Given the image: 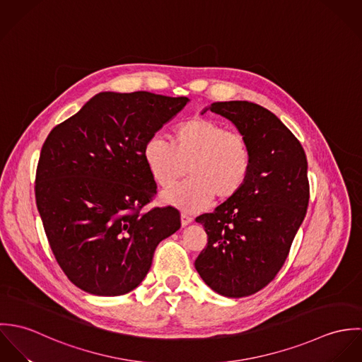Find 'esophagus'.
<instances>
[{"label":"esophagus","mask_w":362,"mask_h":362,"mask_svg":"<svg viewBox=\"0 0 362 362\" xmlns=\"http://www.w3.org/2000/svg\"><path fill=\"white\" fill-rule=\"evenodd\" d=\"M191 221H192V217H191L189 214H187V213H181V224H182V227H185V226L191 224Z\"/></svg>","instance_id":"34e87169"}]
</instances>
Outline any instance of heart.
<instances>
[{
	"instance_id": "b5f03b06",
	"label": "heart",
	"mask_w": 362,
	"mask_h": 362,
	"mask_svg": "<svg viewBox=\"0 0 362 362\" xmlns=\"http://www.w3.org/2000/svg\"><path fill=\"white\" fill-rule=\"evenodd\" d=\"M144 158L156 184L170 188L189 174V180L165 191L161 202L187 211L202 210L213 201L234 198L247 184L252 152L247 139L209 118H192L177 127L173 144L152 135Z\"/></svg>"
}]
</instances>
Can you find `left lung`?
<instances>
[{"instance_id":"obj_1","label":"left lung","mask_w":362,"mask_h":362,"mask_svg":"<svg viewBox=\"0 0 362 362\" xmlns=\"http://www.w3.org/2000/svg\"><path fill=\"white\" fill-rule=\"evenodd\" d=\"M247 139L252 168L244 188L213 213L197 217L207 234L195 269L228 298L248 297L279 273L310 201L307 156L293 132L259 104L231 100L206 107Z\"/></svg>"}]
</instances>
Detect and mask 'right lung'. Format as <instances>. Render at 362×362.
<instances>
[{"label":"right lung","instance_id":"add662e5","mask_svg":"<svg viewBox=\"0 0 362 362\" xmlns=\"http://www.w3.org/2000/svg\"><path fill=\"white\" fill-rule=\"evenodd\" d=\"M189 102L149 92H102L49 134L36 205L52 254L81 290L122 296L146 277L180 211H141L156 195L144 146Z\"/></svg>","mask_w":362,"mask_h":362}]
</instances>
